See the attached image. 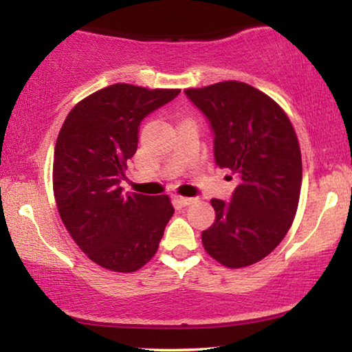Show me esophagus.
<instances>
[{
    "label": "esophagus",
    "instance_id": "1",
    "mask_svg": "<svg viewBox=\"0 0 352 352\" xmlns=\"http://www.w3.org/2000/svg\"><path fill=\"white\" fill-rule=\"evenodd\" d=\"M176 200L179 201L182 206H189V205H192L195 201V199H190V197H181V195H177Z\"/></svg>",
    "mask_w": 352,
    "mask_h": 352
}]
</instances>
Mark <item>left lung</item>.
<instances>
[{"instance_id":"1","label":"left lung","mask_w":352,"mask_h":352,"mask_svg":"<svg viewBox=\"0 0 352 352\" xmlns=\"http://www.w3.org/2000/svg\"><path fill=\"white\" fill-rule=\"evenodd\" d=\"M214 136V160L237 175L230 201L211 200L216 218L201 232L206 253L226 267L266 258L296 214L302 165L295 129L280 105L242 81L186 89Z\"/></svg>"}]
</instances>
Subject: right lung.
<instances>
[{"label":"right lung","mask_w":352,"mask_h":352,"mask_svg":"<svg viewBox=\"0 0 352 352\" xmlns=\"http://www.w3.org/2000/svg\"><path fill=\"white\" fill-rule=\"evenodd\" d=\"M181 89L110 85L75 105L57 136L52 187L60 219L91 261L134 272L155 254L175 213L168 195L123 194L139 124Z\"/></svg>","instance_id":"obj_1"}]
</instances>
